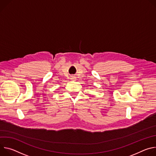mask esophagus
Masks as SVG:
<instances>
[{"instance_id":"1","label":"esophagus","mask_w":156,"mask_h":156,"mask_svg":"<svg viewBox=\"0 0 156 156\" xmlns=\"http://www.w3.org/2000/svg\"><path fill=\"white\" fill-rule=\"evenodd\" d=\"M76 77L75 76H71V80H76Z\"/></svg>"}]
</instances>
